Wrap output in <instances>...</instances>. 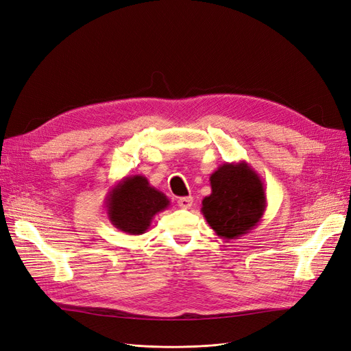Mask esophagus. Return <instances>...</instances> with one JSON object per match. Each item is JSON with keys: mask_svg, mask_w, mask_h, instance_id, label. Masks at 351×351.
I'll return each mask as SVG.
<instances>
[{"mask_svg": "<svg viewBox=\"0 0 351 351\" xmlns=\"http://www.w3.org/2000/svg\"><path fill=\"white\" fill-rule=\"evenodd\" d=\"M177 203H178V206H180V208H183V209H190V208H191V204H193V197H191V196H187V197H180V199L177 200Z\"/></svg>", "mask_w": 351, "mask_h": 351, "instance_id": "esophagus-1", "label": "esophagus"}]
</instances>
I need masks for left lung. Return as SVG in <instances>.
Returning <instances> with one entry per match:
<instances>
[{
  "label": "left lung",
  "instance_id": "1",
  "mask_svg": "<svg viewBox=\"0 0 351 351\" xmlns=\"http://www.w3.org/2000/svg\"><path fill=\"white\" fill-rule=\"evenodd\" d=\"M212 193L202 200L209 226L226 241L256 228L267 206L264 184L248 162H225L210 176Z\"/></svg>",
  "mask_w": 351,
  "mask_h": 351
}]
</instances>
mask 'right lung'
<instances>
[{"label": "right lung", "mask_w": 351, "mask_h": 351, "mask_svg": "<svg viewBox=\"0 0 351 351\" xmlns=\"http://www.w3.org/2000/svg\"><path fill=\"white\" fill-rule=\"evenodd\" d=\"M168 206V197L143 176L123 177L106 197L108 221L129 235L147 232L154 216Z\"/></svg>", "instance_id": "right-lung-1"}]
</instances>
